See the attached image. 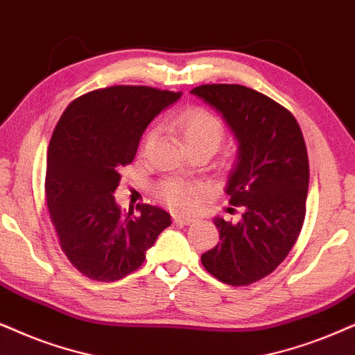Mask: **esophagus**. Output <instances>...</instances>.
<instances>
[{
  "instance_id": "1",
  "label": "esophagus",
  "mask_w": 355,
  "mask_h": 355,
  "mask_svg": "<svg viewBox=\"0 0 355 355\" xmlns=\"http://www.w3.org/2000/svg\"><path fill=\"white\" fill-rule=\"evenodd\" d=\"M173 221L177 223V224H182V226H188V224L195 223L196 218L185 216V214H177V216H173Z\"/></svg>"
}]
</instances>
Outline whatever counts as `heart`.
<instances>
[{"mask_svg":"<svg viewBox=\"0 0 355 355\" xmlns=\"http://www.w3.org/2000/svg\"><path fill=\"white\" fill-rule=\"evenodd\" d=\"M172 125L187 147L208 146L216 150L224 137L221 121L203 107H188L182 111L180 114L175 116ZM150 137L152 132L147 134V139ZM157 196L175 209H187L198 198V190L188 183L168 180L157 188Z\"/></svg>","mask_w":355,"mask_h":355,"instance_id":"heart-1","label":"heart"}]
</instances>
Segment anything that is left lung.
<instances>
[{"label":"left lung","mask_w":355,"mask_h":355,"mask_svg":"<svg viewBox=\"0 0 355 355\" xmlns=\"http://www.w3.org/2000/svg\"><path fill=\"white\" fill-rule=\"evenodd\" d=\"M191 93L223 116L239 146L226 193L242 218H214L221 242L201 263L224 284L250 285L284 262L302 231L309 183L302 129L286 107L242 85H201Z\"/></svg>","instance_id":"left-lung-1"}]
</instances>
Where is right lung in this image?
I'll return each instance as SVG.
<instances>
[{
	"label": "right lung",
	"instance_id": "1",
	"mask_svg": "<svg viewBox=\"0 0 355 355\" xmlns=\"http://www.w3.org/2000/svg\"><path fill=\"white\" fill-rule=\"evenodd\" d=\"M180 96L118 85L77 98L58 119L47 152V208L62 250L85 277L114 282L136 272L172 224L152 205L124 214L113 193L147 125Z\"/></svg>",
	"mask_w": 355,
	"mask_h": 355
}]
</instances>
